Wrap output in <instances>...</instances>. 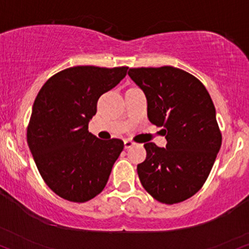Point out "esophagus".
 <instances>
[{
  "instance_id": "1",
  "label": "esophagus",
  "mask_w": 249,
  "mask_h": 249,
  "mask_svg": "<svg viewBox=\"0 0 249 249\" xmlns=\"http://www.w3.org/2000/svg\"><path fill=\"white\" fill-rule=\"evenodd\" d=\"M135 144H136V143L133 142V141H130V140H124V148H125V149L131 148V146H134Z\"/></svg>"
}]
</instances>
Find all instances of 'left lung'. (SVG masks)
I'll return each instance as SVG.
<instances>
[{"mask_svg": "<svg viewBox=\"0 0 249 249\" xmlns=\"http://www.w3.org/2000/svg\"><path fill=\"white\" fill-rule=\"evenodd\" d=\"M128 75L144 91L150 122L164 127L167 141L166 148L144 144L141 183L160 203L185 201L204 185L222 145L209 92L194 75L171 66L130 68Z\"/></svg>", "mask_w": 249, "mask_h": 249, "instance_id": "8db88e82", "label": "left lung"}]
</instances>
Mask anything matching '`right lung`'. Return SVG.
Instances as JSON below:
<instances>
[{
  "mask_svg": "<svg viewBox=\"0 0 249 249\" xmlns=\"http://www.w3.org/2000/svg\"><path fill=\"white\" fill-rule=\"evenodd\" d=\"M128 67L76 66L47 79L36 94L27 144L45 183L67 201L84 203L105 188L124 142L89 133L100 96L127 75Z\"/></svg>",
  "mask_w": 249,
  "mask_h": 249,
  "instance_id": "add662e5",
  "label": "right lung"
}]
</instances>
